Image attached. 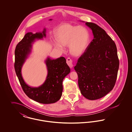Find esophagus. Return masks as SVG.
Segmentation results:
<instances>
[{
	"instance_id": "1",
	"label": "esophagus",
	"mask_w": 132,
	"mask_h": 132,
	"mask_svg": "<svg viewBox=\"0 0 132 132\" xmlns=\"http://www.w3.org/2000/svg\"><path fill=\"white\" fill-rule=\"evenodd\" d=\"M66 62L67 63V64L69 65V67L71 68H72L73 67V61L70 58H68L66 60Z\"/></svg>"
}]
</instances>
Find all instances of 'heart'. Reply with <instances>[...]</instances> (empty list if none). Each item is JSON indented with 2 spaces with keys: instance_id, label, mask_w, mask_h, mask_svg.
Returning a JSON list of instances; mask_svg holds the SVG:
<instances>
[{
  "instance_id": "obj_1",
  "label": "heart",
  "mask_w": 132,
  "mask_h": 132,
  "mask_svg": "<svg viewBox=\"0 0 132 132\" xmlns=\"http://www.w3.org/2000/svg\"><path fill=\"white\" fill-rule=\"evenodd\" d=\"M57 43L54 45L61 51L64 46H69L70 53L75 56L82 55L88 48L89 43V34L82 26L72 25L64 24L59 26L54 32Z\"/></svg>"
}]
</instances>
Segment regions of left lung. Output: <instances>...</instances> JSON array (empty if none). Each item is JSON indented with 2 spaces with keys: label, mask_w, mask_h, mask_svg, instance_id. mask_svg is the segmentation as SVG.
<instances>
[{
  "label": "left lung",
  "mask_w": 132,
  "mask_h": 132,
  "mask_svg": "<svg viewBox=\"0 0 132 132\" xmlns=\"http://www.w3.org/2000/svg\"><path fill=\"white\" fill-rule=\"evenodd\" d=\"M86 25L94 39L74 67L82 95L89 100L100 99L114 88L119 61L114 42L100 26L91 22Z\"/></svg>",
  "instance_id": "1"
}]
</instances>
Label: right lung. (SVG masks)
Returning a JSON list of instances; mask_svg holds the SVG:
<instances>
[{"label": "right lung", "instance_id": "add662e5", "mask_svg": "<svg viewBox=\"0 0 132 132\" xmlns=\"http://www.w3.org/2000/svg\"><path fill=\"white\" fill-rule=\"evenodd\" d=\"M52 20L50 19V21ZM46 37V29L36 34L27 32L17 45L15 50L14 67L22 89L31 100L43 104L53 103L59 101L62 94V82L69 74L70 69L63 57L52 59L47 57L45 60L47 75L45 82L38 87H31L24 81L22 76V68L31 52L32 44L38 39Z\"/></svg>", "mask_w": 132, "mask_h": 132}]
</instances>
